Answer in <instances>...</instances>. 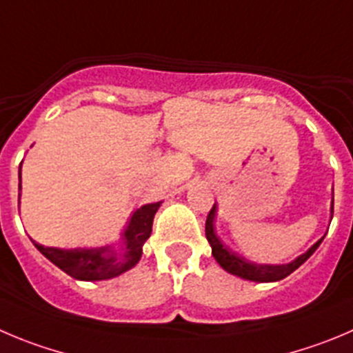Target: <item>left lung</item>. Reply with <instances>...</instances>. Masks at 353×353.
<instances>
[{
    "instance_id": "8db88e82",
    "label": "left lung",
    "mask_w": 353,
    "mask_h": 353,
    "mask_svg": "<svg viewBox=\"0 0 353 353\" xmlns=\"http://www.w3.org/2000/svg\"><path fill=\"white\" fill-rule=\"evenodd\" d=\"M214 210H216V205L210 209L209 216H207L205 221V236L209 240L210 247H212V256L219 266L223 270H226L228 273L236 276H242L245 281H254V282H275V281H282L288 275H291L294 270H298L306 259L310 258L315 251H317V247L321 245V242L324 239L319 240L314 247H310L305 254L299 256L298 259H294L289 265H279V266H270V265H254V263L247 261L245 258L242 256L235 254L233 251H230L228 247H225L221 243V240L217 239L216 233H214Z\"/></svg>"
}]
</instances>
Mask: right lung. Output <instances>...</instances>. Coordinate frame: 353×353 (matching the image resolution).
<instances>
[{"label":"right lung","mask_w":353,"mask_h":353,"mask_svg":"<svg viewBox=\"0 0 353 353\" xmlns=\"http://www.w3.org/2000/svg\"><path fill=\"white\" fill-rule=\"evenodd\" d=\"M160 202L148 203L137 209L130 219V225L123 233V249L111 251L110 247L102 249H54L34 243V247L55 266L78 281H106L136 266L143 256V245L151 235L153 219Z\"/></svg>","instance_id":"1"}]
</instances>
